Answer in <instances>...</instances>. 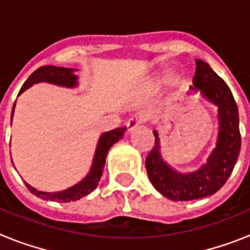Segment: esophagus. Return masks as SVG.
Segmentation results:
<instances>
[{"label": "esophagus", "instance_id": "obj_1", "mask_svg": "<svg viewBox=\"0 0 250 250\" xmlns=\"http://www.w3.org/2000/svg\"><path fill=\"white\" fill-rule=\"evenodd\" d=\"M145 121V116L144 115L141 114H138V115H132L131 118L127 120L126 123V127H127V131H132L134 129H136V127L139 126V125H141V124L144 123Z\"/></svg>", "mask_w": 250, "mask_h": 250}]
</instances>
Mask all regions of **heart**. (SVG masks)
<instances>
[{
  "mask_svg": "<svg viewBox=\"0 0 250 250\" xmlns=\"http://www.w3.org/2000/svg\"><path fill=\"white\" fill-rule=\"evenodd\" d=\"M167 81H169L167 76H160L159 79H156V80L154 81V87H155V89H161L163 86L167 85Z\"/></svg>",
  "mask_w": 250,
  "mask_h": 250,
  "instance_id": "1",
  "label": "heart"
}]
</instances>
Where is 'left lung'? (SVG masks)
I'll return each mask as SVG.
<instances>
[{"label": "left lung", "instance_id": "1", "mask_svg": "<svg viewBox=\"0 0 250 250\" xmlns=\"http://www.w3.org/2000/svg\"><path fill=\"white\" fill-rule=\"evenodd\" d=\"M194 91L218 106L219 132L216 146L199 170L182 174L167 165L160 152V143L154 130L155 145L146 156L145 167L150 182L160 194L174 202L200 199L216 193L230 176L240 151L238 106L229 86L203 60H195Z\"/></svg>", "mask_w": 250, "mask_h": 250}]
</instances>
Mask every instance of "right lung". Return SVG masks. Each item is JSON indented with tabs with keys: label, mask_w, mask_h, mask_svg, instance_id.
Listing matches in <instances>:
<instances>
[{
	"label": "right lung",
	"mask_w": 250,
	"mask_h": 250,
	"mask_svg": "<svg viewBox=\"0 0 250 250\" xmlns=\"http://www.w3.org/2000/svg\"><path fill=\"white\" fill-rule=\"evenodd\" d=\"M37 83H50L54 85L63 86V87H75L77 86V76L74 74L72 68H66V67H57V66H41L31 75L27 79L23 85H22L21 90H20L19 95L27 90L28 87ZM15 105L13 104L12 107V114H11V120L13 118V111H15ZM126 127H118V129L110 130L107 132H104L103 135L100 136L96 146V151H95L94 160H92V167L90 169L89 174L81 180L80 183L75 184L74 187L68 188L66 190L62 191H55V193H46V191H40L35 188L31 187L30 184L25 183L28 190L32 194L43 200H52V202H62V203H70V202H76V200L81 199L83 196L87 195L91 193L95 188L98 187L100 178L103 175V169L105 165L106 155L110 147L120 140L124 136Z\"/></svg>",
	"instance_id": "right-lung-1"
}]
</instances>
